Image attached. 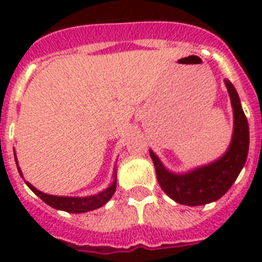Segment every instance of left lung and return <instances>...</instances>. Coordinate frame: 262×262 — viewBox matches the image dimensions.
<instances>
[{
    "label": "left lung",
    "instance_id": "obj_1",
    "mask_svg": "<svg viewBox=\"0 0 262 262\" xmlns=\"http://www.w3.org/2000/svg\"><path fill=\"white\" fill-rule=\"evenodd\" d=\"M228 96L231 100L234 127L230 145L223 155L209 163L190 168L183 172L168 170L155 152L149 149V155L156 170L160 187L175 203L197 207L213 203L223 197L235 182L242 171L249 152V123L241 99L231 81L224 80Z\"/></svg>",
    "mask_w": 262,
    "mask_h": 262
}]
</instances>
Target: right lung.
Listing matches in <instances>:
<instances>
[{
    "instance_id": "add662e5",
    "label": "right lung",
    "mask_w": 262,
    "mask_h": 262,
    "mask_svg": "<svg viewBox=\"0 0 262 262\" xmlns=\"http://www.w3.org/2000/svg\"><path fill=\"white\" fill-rule=\"evenodd\" d=\"M14 160H16V164H17L18 174L23 177L21 168L18 167L17 158H16V154H14ZM27 186L30 187L31 190L34 191L35 194L40 197V199L50 207L58 209V211H65L69 212V213H84V212L94 211V209H98V208L103 207L104 204H107L110 201V199L114 195L115 189H117V167H114V172H113V182L108 185V187H106L104 190L99 191L98 194L92 195H85V197H69V195H53L47 194V193H43V191L38 190L36 187L32 186L30 182H27Z\"/></svg>"
}]
</instances>
